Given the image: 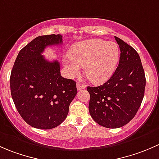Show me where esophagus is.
I'll return each mask as SVG.
<instances>
[{"label":"esophagus","instance_id":"obj_1","mask_svg":"<svg viewBox=\"0 0 159 159\" xmlns=\"http://www.w3.org/2000/svg\"><path fill=\"white\" fill-rule=\"evenodd\" d=\"M76 87H77V89H85L86 88V85L84 84H82V83H76Z\"/></svg>","mask_w":159,"mask_h":159}]
</instances>
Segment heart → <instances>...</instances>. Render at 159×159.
Listing matches in <instances>:
<instances>
[{
  "mask_svg": "<svg viewBox=\"0 0 159 159\" xmlns=\"http://www.w3.org/2000/svg\"><path fill=\"white\" fill-rule=\"evenodd\" d=\"M119 60V48L115 42L93 39L76 44L64 60V66L71 76L79 75L82 66L94 83L107 81L115 72Z\"/></svg>",
  "mask_w": 159,
  "mask_h": 159,
  "instance_id": "b5f03b06",
  "label": "heart"
}]
</instances>
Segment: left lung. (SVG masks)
Masks as SVG:
<instances>
[{"label": "left lung", "instance_id": "1", "mask_svg": "<svg viewBox=\"0 0 159 159\" xmlns=\"http://www.w3.org/2000/svg\"><path fill=\"white\" fill-rule=\"evenodd\" d=\"M119 66L110 79L101 86H88L89 113L93 120L106 128L126 125L139 109L145 94V76L139 53L119 37Z\"/></svg>", "mask_w": 159, "mask_h": 159}]
</instances>
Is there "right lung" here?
Returning <instances> with one entry per match:
<instances>
[{"mask_svg":"<svg viewBox=\"0 0 159 159\" xmlns=\"http://www.w3.org/2000/svg\"><path fill=\"white\" fill-rule=\"evenodd\" d=\"M63 43L60 34L36 37L19 52L10 77L19 114L30 126L50 129L62 123L77 93L76 83L60 74V63L42 54L48 46Z\"/></svg>","mask_w":159,"mask_h":159,"instance_id":"1","label":"right lung"}]
</instances>
